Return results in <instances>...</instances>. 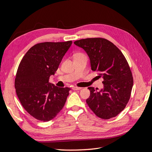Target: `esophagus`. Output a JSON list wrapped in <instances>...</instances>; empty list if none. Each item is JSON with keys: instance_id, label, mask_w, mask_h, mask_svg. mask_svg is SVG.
<instances>
[{"instance_id": "obj_1", "label": "esophagus", "mask_w": 152, "mask_h": 152, "mask_svg": "<svg viewBox=\"0 0 152 152\" xmlns=\"http://www.w3.org/2000/svg\"><path fill=\"white\" fill-rule=\"evenodd\" d=\"M72 89H73V90H74V91L80 90V89H81V87H73Z\"/></svg>"}]
</instances>
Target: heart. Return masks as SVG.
Wrapping results in <instances>:
<instances>
[{
	"label": "heart",
	"instance_id": "b5f03b06",
	"mask_svg": "<svg viewBox=\"0 0 152 152\" xmlns=\"http://www.w3.org/2000/svg\"><path fill=\"white\" fill-rule=\"evenodd\" d=\"M78 55H83V54H78L77 55V56H78Z\"/></svg>",
	"mask_w": 152,
	"mask_h": 152
}]
</instances>
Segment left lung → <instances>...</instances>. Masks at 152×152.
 I'll return each instance as SVG.
<instances>
[{"label":"left lung","instance_id":"8db88e82","mask_svg":"<svg viewBox=\"0 0 152 152\" xmlns=\"http://www.w3.org/2000/svg\"><path fill=\"white\" fill-rule=\"evenodd\" d=\"M74 44L90 59L91 70L103 79V88L89 87L86 103L96 115L103 119L116 117L125 108L133 86L132 72L125 56L115 45L103 38H87Z\"/></svg>","mask_w":152,"mask_h":152}]
</instances>
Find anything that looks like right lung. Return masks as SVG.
<instances>
[{"label": "right lung", "instance_id": "1", "mask_svg": "<svg viewBox=\"0 0 152 152\" xmlns=\"http://www.w3.org/2000/svg\"><path fill=\"white\" fill-rule=\"evenodd\" d=\"M72 44V40L37 44L18 66L15 82L18 99L26 111L39 121L52 120L65 104L70 88L55 86L49 79Z\"/></svg>", "mask_w": 152, "mask_h": 152}]
</instances>
